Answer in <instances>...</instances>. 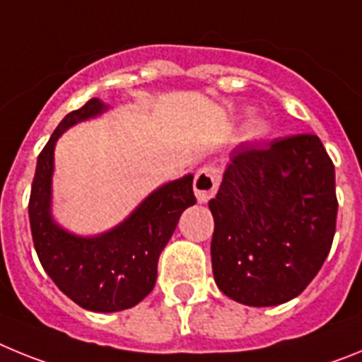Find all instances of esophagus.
<instances>
[{
	"label": "esophagus",
	"mask_w": 362,
	"mask_h": 362,
	"mask_svg": "<svg viewBox=\"0 0 362 362\" xmlns=\"http://www.w3.org/2000/svg\"><path fill=\"white\" fill-rule=\"evenodd\" d=\"M219 170L214 166H203L197 172L196 179H194V190H196L199 203H206L209 199H212L214 194L217 192V187H219Z\"/></svg>",
	"instance_id": "obj_1"
}]
</instances>
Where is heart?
Listing matches in <instances>:
<instances>
[{"label":"heart","mask_w":362,"mask_h":362,"mask_svg":"<svg viewBox=\"0 0 362 362\" xmlns=\"http://www.w3.org/2000/svg\"><path fill=\"white\" fill-rule=\"evenodd\" d=\"M264 130V121L259 119V117H254V119L248 123V134L250 136H257V134H261Z\"/></svg>","instance_id":"obj_1"}]
</instances>
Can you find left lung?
<instances>
[{
	"instance_id": "left-lung-1",
	"label": "left lung",
	"mask_w": 362,
	"mask_h": 362,
	"mask_svg": "<svg viewBox=\"0 0 362 362\" xmlns=\"http://www.w3.org/2000/svg\"><path fill=\"white\" fill-rule=\"evenodd\" d=\"M209 206L221 292L248 306L281 305L312 283L332 248L334 163L313 134L239 145Z\"/></svg>"
}]
</instances>
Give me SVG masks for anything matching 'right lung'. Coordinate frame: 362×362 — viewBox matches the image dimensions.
Returning a JSON list of instances; mask_svg holds the SVG:
<instances>
[{"instance_id":"1","label":"right lung","mask_w":362,"mask_h":362,"mask_svg":"<svg viewBox=\"0 0 362 362\" xmlns=\"http://www.w3.org/2000/svg\"><path fill=\"white\" fill-rule=\"evenodd\" d=\"M98 98L66 114L37 156L28 217L41 267L66 297L92 312H119L152 292L158 261L185 209L196 204L194 175L150 194L129 219L98 238H76L50 219L54 146L69 127L105 110Z\"/></svg>"}]
</instances>
